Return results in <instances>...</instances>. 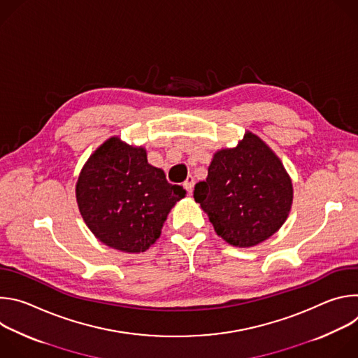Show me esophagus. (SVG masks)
<instances>
[{"mask_svg":"<svg viewBox=\"0 0 358 358\" xmlns=\"http://www.w3.org/2000/svg\"><path fill=\"white\" fill-rule=\"evenodd\" d=\"M182 187L185 188V191H187L188 194H191V192H192V187H194V177H192V176H188L187 180L184 181Z\"/></svg>","mask_w":358,"mask_h":358,"instance_id":"esophagus-1","label":"esophagus"}]
</instances>
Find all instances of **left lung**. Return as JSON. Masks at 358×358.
Returning <instances> with one entry per match:
<instances>
[{"mask_svg":"<svg viewBox=\"0 0 358 358\" xmlns=\"http://www.w3.org/2000/svg\"><path fill=\"white\" fill-rule=\"evenodd\" d=\"M292 198V181L280 160L249 131L238 147L215 152L207 180L194 188V199L215 232L239 248L272 236L286 221Z\"/></svg>","mask_w":358,"mask_h":358,"instance_id":"obj_1","label":"left lung"}]
</instances>
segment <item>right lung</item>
Wrapping results in <instances>:
<instances>
[{
	"label": "right lung",
	"mask_w": 358,
	"mask_h": 358,
	"mask_svg": "<svg viewBox=\"0 0 358 358\" xmlns=\"http://www.w3.org/2000/svg\"><path fill=\"white\" fill-rule=\"evenodd\" d=\"M184 195L181 185L170 184L162 169L147 163L143 147H130L117 137L94 151L76 184L89 229L108 246L131 253L156 242L170 210Z\"/></svg>",
	"instance_id": "right-lung-1"
}]
</instances>
